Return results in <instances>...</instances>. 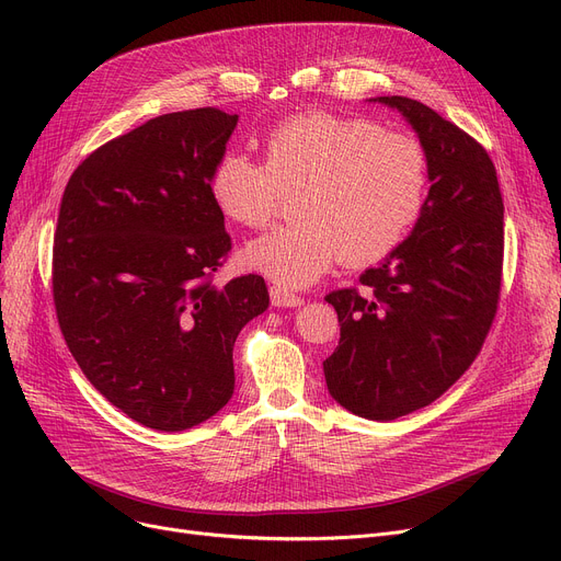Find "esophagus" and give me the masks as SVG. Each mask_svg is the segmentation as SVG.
I'll return each instance as SVG.
<instances>
[{"label": "esophagus", "mask_w": 561, "mask_h": 561, "mask_svg": "<svg viewBox=\"0 0 561 561\" xmlns=\"http://www.w3.org/2000/svg\"><path fill=\"white\" fill-rule=\"evenodd\" d=\"M271 300H273L275 307H282V309H286V307H300L305 302L300 296H296V293H290V290H286L282 286H271Z\"/></svg>", "instance_id": "34e87169"}]
</instances>
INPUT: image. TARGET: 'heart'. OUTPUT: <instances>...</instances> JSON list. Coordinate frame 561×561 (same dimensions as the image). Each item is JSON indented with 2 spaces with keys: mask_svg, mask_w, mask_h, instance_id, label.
Returning a JSON list of instances; mask_svg holds the SVG:
<instances>
[{
  "mask_svg": "<svg viewBox=\"0 0 561 561\" xmlns=\"http://www.w3.org/2000/svg\"><path fill=\"white\" fill-rule=\"evenodd\" d=\"M427 170L425 147L411 134L305 111L265 134L263 163L227 152L211 195L227 220L261 229L284 193L298 191V222L252 241L243 263L282 286H309L339 259L357 268L391 254L421 216Z\"/></svg>",
  "mask_w": 561,
  "mask_h": 561,
  "instance_id": "b5f03b06",
  "label": "heart"
}]
</instances>
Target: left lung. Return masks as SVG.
<instances>
[{
	"instance_id": "8db88e82",
	"label": "left lung",
	"mask_w": 561,
	"mask_h": 561,
	"mask_svg": "<svg viewBox=\"0 0 561 561\" xmlns=\"http://www.w3.org/2000/svg\"><path fill=\"white\" fill-rule=\"evenodd\" d=\"M375 102L414 127L432 186L414 231L359 277L362 288L325 296L341 339L322 370L352 414L396 421L444 396L480 355L500 300L505 206L473 136L416 100Z\"/></svg>"
}]
</instances>
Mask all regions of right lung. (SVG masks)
<instances>
[{
	"label": "right lung",
	"mask_w": 561,
	"mask_h": 561,
	"mask_svg": "<svg viewBox=\"0 0 561 561\" xmlns=\"http://www.w3.org/2000/svg\"><path fill=\"white\" fill-rule=\"evenodd\" d=\"M239 115L147 121L83 159L54 231L58 325L88 381L136 423L182 432L233 393V343L268 309L263 277L214 284L231 250L211 176Z\"/></svg>",
	"instance_id": "right-lung-1"
}]
</instances>
